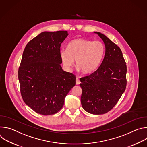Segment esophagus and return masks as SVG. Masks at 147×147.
<instances>
[{
  "label": "esophagus",
  "instance_id": "esophagus-1",
  "mask_svg": "<svg viewBox=\"0 0 147 147\" xmlns=\"http://www.w3.org/2000/svg\"><path fill=\"white\" fill-rule=\"evenodd\" d=\"M76 85H79L81 83V82H80V80H79V78H76Z\"/></svg>",
  "mask_w": 147,
  "mask_h": 147
}]
</instances>
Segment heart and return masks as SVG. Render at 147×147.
Returning <instances> with one entry per match:
<instances>
[{
  "instance_id": "heart-1",
  "label": "heart",
  "mask_w": 147,
  "mask_h": 147,
  "mask_svg": "<svg viewBox=\"0 0 147 147\" xmlns=\"http://www.w3.org/2000/svg\"><path fill=\"white\" fill-rule=\"evenodd\" d=\"M105 51V47L100 41L77 38L70 42L67 50L60 51V57L67 70H71L76 60L78 69L84 74H90L98 68Z\"/></svg>"
}]
</instances>
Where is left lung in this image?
I'll return each mask as SVG.
<instances>
[{
    "mask_svg": "<svg viewBox=\"0 0 147 147\" xmlns=\"http://www.w3.org/2000/svg\"><path fill=\"white\" fill-rule=\"evenodd\" d=\"M94 33L103 41L105 55L95 72L80 78L81 103L86 112L102 115L115 107L124 92L127 66L120 48L103 34Z\"/></svg>",
    "mask_w": 147,
    "mask_h": 147,
    "instance_id": "1",
    "label": "left lung"
}]
</instances>
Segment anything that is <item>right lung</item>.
Listing matches in <instances>:
<instances>
[{"mask_svg":"<svg viewBox=\"0 0 147 147\" xmlns=\"http://www.w3.org/2000/svg\"><path fill=\"white\" fill-rule=\"evenodd\" d=\"M68 35L66 31L42 32L24 50L18 73L21 94L37 113L51 115L59 112L76 85L75 76L60 66V46Z\"/></svg>","mask_w":147,"mask_h":147,"instance_id":"1","label":"right lung"}]
</instances>
